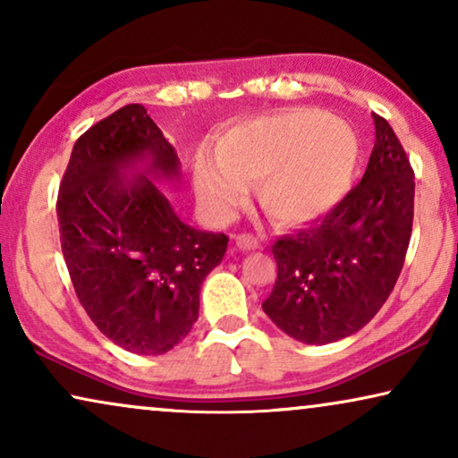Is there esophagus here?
Returning a JSON list of instances; mask_svg holds the SVG:
<instances>
[{
    "mask_svg": "<svg viewBox=\"0 0 458 458\" xmlns=\"http://www.w3.org/2000/svg\"><path fill=\"white\" fill-rule=\"evenodd\" d=\"M233 242H235V246L240 248V250H256V248H260V242H259V237H254V235H250V233H242V235H235L233 237Z\"/></svg>",
    "mask_w": 458,
    "mask_h": 458,
    "instance_id": "1",
    "label": "esophagus"
}]
</instances>
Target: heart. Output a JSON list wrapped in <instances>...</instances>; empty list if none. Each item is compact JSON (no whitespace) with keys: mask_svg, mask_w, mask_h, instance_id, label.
I'll return each instance as SVG.
<instances>
[{"mask_svg":"<svg viewBox=\"0 0 458 458\" xmlns=\"http://www.w3.org/2000/svg\"><path fill=\"white\" fill-rule=\"evenodd\" d=\"M359 137L348 123L317 108L240 121L193 158V187L216 221L235 215L259 179V199L275 223L298 227L327 215L352 185Z\"/></svg>","mask_w":458,"mask_h":458,"instance_id":"b5f03b06","label":"heart"}]
</instances>
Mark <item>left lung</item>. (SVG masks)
Masks as SVG:
<instances>
[{
	"label": "left lung",
	"mask_w": 458,
	"mask_h": 458,
	"mask_svg": "<svg viewBox=\"0 0 458 458\" xmlns=\"http://www.w3.org/2000/svg\"><path fill=\"white\" fill-rule=\"evenodd\" d=\"M360 183L321 221L273 243L277 281L262 310L304 344H329L365 327L403 271L415 210V173L386 118Z\"/></svg>",
	"instance_id": "1"
}]
</instances>
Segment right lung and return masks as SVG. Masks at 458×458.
Here are the masks:
<instances>
[{
  "mask_svg": "<svg viewBox=\"0 0 458 458\" xmlns=\"http://www.w3.org/2000/svg\"><path fill=\"white\" fill-rule=\"evenodd\" d=\"M179 179L174 148L129 104L79 137L60 183V243L79 302L133 354H165L190 334L202 281L227 252V235L173 210L162 185Z\"/></svg>",
  "mask_w": 458,
  "mask_h": 458,
  "instance_id": "add662e5",
  "label": "right lung"
}]
</instances>
